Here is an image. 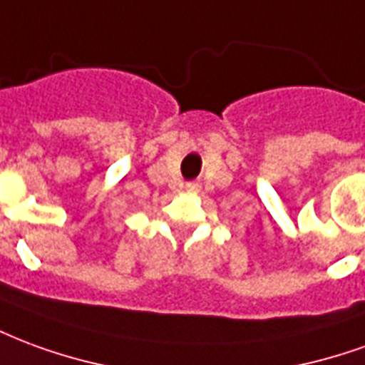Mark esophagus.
Listing matches in <instances>:
<instances>
[{
    "label": "esophagus",
    "mask_w": 365,
    "mask_h": 365,
    "mask_svg": "<svg viewBox=\"0 0 365 365\" xmlns=\"http://www.w3.org/2000/svg\"><path fill=\"white\" fill-rule=\"evenodd\" d=\"M199 187H201V185H199L197 182H190V183H185V190L190 191V193H197Z\"/></svg>",
    "instance_id": "1"
}]
</instances>
